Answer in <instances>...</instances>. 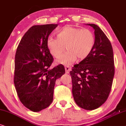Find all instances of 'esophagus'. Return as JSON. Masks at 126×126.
<instances>
[{
	"label": "esophagus",
	"instance_id": "esophagus-1",
	"mask_svg": "<svg viewBox=\"0 0 126 126\" xmlns=\"http://www.w3.org/2000/svg\"><path fill=\"white\" fill-rule=\"evenodd\" d=\"M65 70H66V73H69L70 71L71 70V67H70L69 66H66L65 67Z\"/></svg>",
	"mask_w": 126,
	"mask_h": 126
}]
</instances>
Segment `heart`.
Instances as JSON below:
<instances>
[{"label":"heart","instance_id":"obj_1","mask_svg":"<svg viewBox=\"0 0 126 126\" xmlns=\"http://www.w3.org/2000/svg\"><path fill=\"white\" fill-rule=\"evenodd\" d=\"M57 38L49 37L47 46L51 55L59 58L66 49L67 50L58 60V63L69 65L77 59H85L90 56L95 44L94 34L90 30L66 25L56 31Z\"/></svg>","mask_w":126,"mask_h":126}]
</instances>
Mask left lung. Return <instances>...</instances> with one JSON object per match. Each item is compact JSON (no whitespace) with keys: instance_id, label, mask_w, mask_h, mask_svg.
<instances>
[{"instance_id":"1","label":"left lung","mask_w":126,"mask_h":126,"mask_svg":"<svg viewBox=\"0 0 126 126\" xmlns=\"http://www.w3.org/2000/svg\"><path fill=\"white\" fill-rule=\"evenodd\" d=\"M94 30L95 44L90 56L74 65L70 72L72 93L77 105L92 110L100 107L109 96L114 74L111 43L97 25L87 24Z\"/></svg>"}]
</instances>
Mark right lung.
I'll list each match as a JSON object with an SVG mask.
<instances>
[{"mask_svg": "<svg viewBox=\"0 0 126 126\" xmlns=\"http://www.w3.org/2000/svg\"><path fill=\"white\" fill-rule=\"evenodd\" d=\"M58 24L34 25L21 39L15 56L14 83L21 102L39 112L51 104L55 82L65 73L64 66L50 67L53 58L47 41Z\"/></svg>", "mask_w": 126, "mask_h": 126, "instance_id": "add662e5", "label": "right lung"}]
</instances>
